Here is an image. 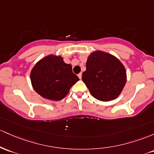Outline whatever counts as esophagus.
Returning <instances> with one entry per match:
<instances>
[{
  "mask_svg": "<svg viewBox=\"0 0 154 154\" xmlns=\"http://www.w3.org/2000/svg\"><path fill=\"white\" fill-rule=\"evenodd\" d=\"M78 76H79V79H82V72H80L79 74H78Z\"/></svg>",
  "mask_w": 154,
  "mask_h": 154,
  "instance_id": "esophagus-1",
  "label": "esophagus"
}]
</instances>
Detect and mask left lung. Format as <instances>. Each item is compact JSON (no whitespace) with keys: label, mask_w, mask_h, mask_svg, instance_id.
Here are the masks:
<instances>
[{"label":"left lung","mask_w":154,"mask_h":154,"mask_svg":"<svg viewBox=\"0 0 154 154\" xmlns=\"http://www.w3.org/2000/svg\"><path fill=\"white\" fill-rule=\"evenodd\" d=\"M82 80L96 99L108 102L117 98L127 82L123 64L113 55L102 51L88 57Z\"/></svg>","instance_id":"8db88e82"}]
</instances>
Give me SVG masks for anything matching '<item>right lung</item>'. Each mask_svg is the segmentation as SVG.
I'll use <instances>...</instances> for the list:
<instances>
[{
	"mask_svg": "<svg viewBox=\"0 0 154 154\" xmlns=\"http://www.w3.org/2000/svg\"><path fill=\"white\" fill-rule=\"evenodd\" d=\"M32 87L46 99L63 100L71 86L79 80L72 71V66L61 56L48 55L35 64L30 72Z\"/></svg>",
	"mask_w": 154,
	"mask_h": 154,
	"instance_id": "add662e5",
	"label": "right lung"
}]
</instances>
